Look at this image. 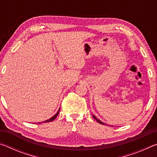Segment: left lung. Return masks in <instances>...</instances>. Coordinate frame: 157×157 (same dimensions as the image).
<instances>
[{"label": "left lung", "mask_w": 157, "mask_h": 157, "mask_svg": "<svg viewBox=\"0 0 157 157\" xmlns=\"http://www.w3.org/2000/svg\"><path fill=\"white\" fill-rule=\"evenodd\" d=\"M93 116V117H94V118L95 119V120H96V121L98 122V123H100V124H105L104 123H102V121H100V120H99V119H98V118H96V117H95V116H94V115H92Z\"/></svg>", "instance_id": "8db88e82"}]
</instances>
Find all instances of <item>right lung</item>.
<instances>
[{"instance_id": "obj_1", "label": "right lung", "mask_w": 157, "mask_h": 157, "mask_svg": "<svg viewBox=\"0 0 157 157\" xmlns=\"http://www.w3.org/2000/svg\"><path fill=\"white\" fill-rule=\"evenodd\" d=\"M59 110H60V108L59 109V110H58L57 112L56 113H55V116H53L52 117H51V118H49L48 120H46V121H43V122H40V123H49V122H51V121H54L55 119L56 118V117L58 116V114H59Z\"/></svg>"}]
</instances>
